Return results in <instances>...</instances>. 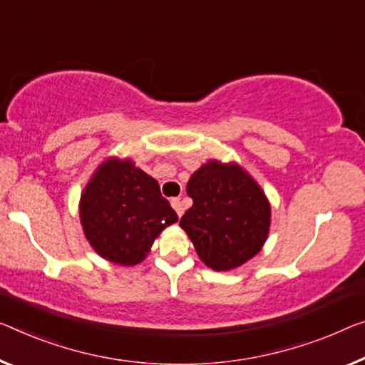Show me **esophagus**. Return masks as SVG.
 <instances>
[{
  "label": "esophagus",
  "instance_id": "esophagus-1",
  "mask_svg": "<svg viewBox=\"0 0 365 365\" xmlns=\"http://www.w3.org/2000/svg\"><path fill=\"white\" fill-rule=\"evenodd\" d=\"M171 205H173V209L176 210V214L181 217L182 214H184V207H182V202H181V199L179 197H175V199H171Z\"/></svg>",
  "mask_w": 365,
  "mask_h": 365
}]
</instances>
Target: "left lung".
<instances>
[{
	"instance_id": "left-lung-1",
	"label": "left lung",
	"mask_w": 365,
	"mask_h": 365,
	"mask_svg": "<svg viewBox=\"0 0 365 365\" xmlns=\"http://www.w3.org/2000/svg\"><path fill=\"white\" fill-rule=\"evenodd\" d=\"M192 207L179 227L214 271H232L259 253L271 228V204L256 179L235 161L209 160L186 186Z\"/></svg>"
}]
</instances>
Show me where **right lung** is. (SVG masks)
I'll return each mask as SVG.
<instances>
[{"instance_id":"obj_1","label":"right lung","mask_w":365,"mask_h":365,"mask_svg":"<svg viewBox=\"0 0 365 365\" xmlns=\"http://www.w3.org/2000/svg\"><path fill=\"white\" fill-rule=\"evenodd\" d=\"M83 233L96 253L119 266L140 264L153 241L178 222L155 178L132 158L109 156L94 170L80 197Z\"/></svg>"}]
</instances>
